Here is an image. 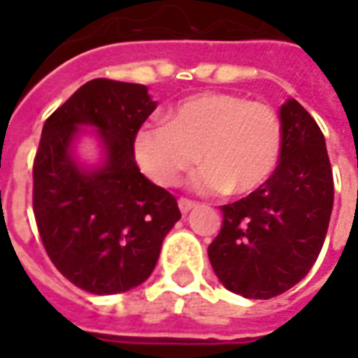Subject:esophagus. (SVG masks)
Returning a JSON list of instances; mask_svg holds the SVG:
<instances>
[{
    "instance_id": "34e87169",
    "label": "esophagus",
    "mask_w": 358,
    "mask_h": 358,
    "mask_svg": "<svg viewBox=\"0 0 358 358\" xmlns=\"http://www.w3.org/2000/svg\"><path fill=\"white\" fill-rule=\"evenodd\" d=\"M178 207H180V210H182V213L186 215V213H189V210L194 209L195 201H192V199H186V197H180Z\"/></svg>"
}]
</instances>
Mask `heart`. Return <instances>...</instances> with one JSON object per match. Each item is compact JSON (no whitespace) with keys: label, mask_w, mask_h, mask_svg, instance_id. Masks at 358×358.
<instances>
[{"label":"heart","mask_w":358,"mask_h":358,"mask_svg":"<svg viewBox=\"0 0 358 358\" xmlns=\"http://www.w3.org/2000/svg\"><path fill=\"white\" fill-rule=\"evenodd\" d=\"M282 120L266 103L234 94L187 97L169 122H149L136 132L134 153L157 186H176L199 159L192 184L201 194L255 192L276 169Z\"/></svg>","instance_id":"heart-1"}]
</instances>
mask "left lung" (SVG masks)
Segmentation results:
<instances>
[{
  "label": "left lung",
  "mask_w": 358,
  "mask_h": 358,
  "mask_svg": "<svg viewBox=\"0 0 358 358\" xmlns=\"http://www.w3.org/2000/svg\"><path fill=\"white\" fill-rule=\"evenodd\" d=\"M276 171L240 201L222 205L209 261L226 289L270 299L307 276L322 249L334 205V176L322 130L287 99L280 109Z\"/></svg>",
  "instance_id": "obj_1"
}]
</instances>
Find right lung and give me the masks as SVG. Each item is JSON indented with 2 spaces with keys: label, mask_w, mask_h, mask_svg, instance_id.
Listing matches in <instances>:
<instances>
[{
  "label": "right lung",
  "mask_w": 358,
  "mask_h": 358,
  "mask_svg": "<svg viewBox=\"0 0 358 358\" xmlns=\"http://www.w3.org/2000/svg\"><path fill=\"white\" fill-rule=\"evenodd\" d=\"M155 107L141 84L95 78L43 124L32 169L38 232L55 268L95 295L145 282L182 217L176 197L149 182L134 157L136 132ZM80 124L102 134L108 161L99 171L84 173L70 155Z\"/></svg>",
  "instance_id": "right-lung-1"
}]
</instances>
